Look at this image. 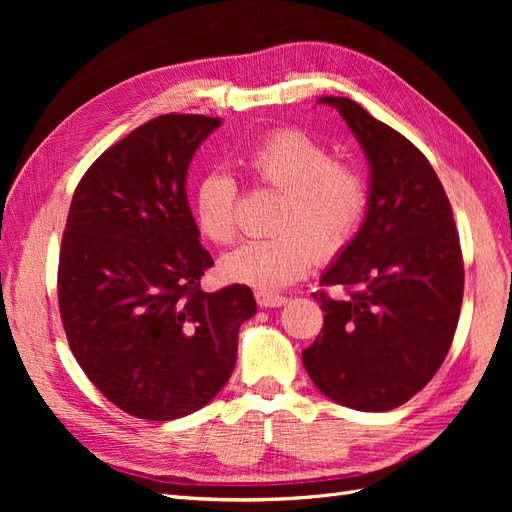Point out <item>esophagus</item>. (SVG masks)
Instances as JSON below:
<instances>
[{"label":"esophagus","instance_id":"34e87169","mask_svg":"<svg viewBox=\"0 0 512 512\" xmlns=\"http://www.w3.org/2000/svg\"><path fill=\"white\" fill-rule=\"evenodd\" d=\"M256 301L262 309H269V307H282L288 303L286 297L282 294H273V292H256Z\"/></svg>","mask_w":512,"mask_h":512}]
</instances>
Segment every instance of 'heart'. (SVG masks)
<instances>
[{
  "mask_svg": "<svg viewBox=\"0 0 512 512\" xmlns=\"http://www.w3.org/2000/svg\"><path fill=\"white\" fill-rule=\"evenodd\" d=\"M243 164L262 185L284 192L277 213L282 235L239 245L220 260L224 280L280 290L309 271L320 256L350 243L367 211V181L359 168L335 162L333 153L301 130H280L245 153ZM239 188L226 168H209L192 198L196 228L205 239L235 241Z\"/></svg>",
  "mask_w": 512,
  "mask_h": 512,
  "instance_id": "1",
  "label": "heart"
}]
</instances>
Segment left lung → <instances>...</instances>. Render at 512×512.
I'll return each instance as SVG.
<instances>
[{"mask_svg":"<svg viewBox=\"0 0 512 512\" xmlns=\"http://www.w3.org/2000/svg\"><path fill=\"white\" fill-rule=\"evenodd\" d=\"M369 164L359 232L322 273V335L303 350L318 391L361 412L406 404L436 376L453 344L463 299V260L451 203L427 158L406 136L348 98L324 96Z\"/></svg>","mask_w":512,"mask_h":512,"instance_id":"left-lung-1","label":"left lung"}]
</instances>
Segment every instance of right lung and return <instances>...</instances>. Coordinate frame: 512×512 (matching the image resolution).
Here are the masks:
<instances>
[{"mask_svg":"<svg viewBox=\"0 0 512 512\" xmlns=\"http://www.w3.org/2000/svg\"><path fill=\"white\" fill-rule=\"evenodd\" d=\"M220 117L162 115L91 164L59 252V312L74 359L117 408L188 416L237 363L252 290H200L213 265L188 203V168Z\"/></svg>","mask_w":512,"mask_h":512,"instance_id":"right-lung-1","label":"right lung"}]
</instances>
